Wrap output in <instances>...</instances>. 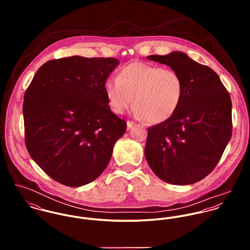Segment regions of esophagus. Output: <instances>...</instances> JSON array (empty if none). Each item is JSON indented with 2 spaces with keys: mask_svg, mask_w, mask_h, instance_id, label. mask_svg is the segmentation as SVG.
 Segmentation results:
<instances>
[{
  "mask_svg": "<svg viewBox=\"0 0 250 250\" xmlns=\"http://www.w3.org/2000/svg\"><path fill=\"white\" fill-rule=\"evenodd\" d=\"M135 124H136V123H135L134 121H130V120L127 121V129L130 130L131 128H133V127L135 126Z\"/></svg>",
  "mask_w": 250,
  "mask_h": 250,
  "instance_id": "1",
  "label": "esophagus"
}]
</instances>
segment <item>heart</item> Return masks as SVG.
<instances>
[{
	"label": "heart",
	"mask_w": 250,
	"mask_h": 250,
	"mask_svg": "<svg viewBox=\"0 0 250 250\" xmlns=\"http://www.w3.org/2000/svg\"><path fill=\"white\" fill-rule=\"evenodd\" d=\"M104 88L108 105L115 113L128 109L135 96L136 115L151 123L171 118L185 94L179 72L140 62L122 67L117 78H108Z\"/></svg>",
	"instance_id": "b5f03b06"
}]
</instances>
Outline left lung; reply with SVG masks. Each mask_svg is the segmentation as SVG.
Returning <instances> with one entry per match:
<instances>
[{"label":"left lung","instance_id":"1","mask_svg":"<svg viewBox=\"0 0 250 250\" xmlns=\"http://www.w3.org/2000/svg\"><path fill=\"white\" fill-rule=\"evenodd\" d=\"M147 59L179 72L185 94L171 118L148 128L146 161L166 183L194 184L213 171L231 139L230 95L212 68L183 52Z\"/></svg>","mask_w":250,"mask_h":250}]
</instances>
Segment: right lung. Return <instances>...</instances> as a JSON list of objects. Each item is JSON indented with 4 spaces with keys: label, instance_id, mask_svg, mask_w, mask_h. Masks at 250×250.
Listing matches in <instances>:
<instances>
[{
    "label": "right lung",
    "instance_id": "add662e5",
    "mask_svg": "<svg viewBox=\"0 0 250 250\" xmlns=\"http://www.w3.org/2000/svg\"><path fill=\"white\" fill-rule=\"evenodd\" d=\"M118 65L112 58L49 61L25 93L27 149L46 174L64 186L98 178L126 132V121L111 111L104 88Z\"/></svg>",
    "mask_w": 250,
    "mask_h": 250
}]
</instances>
